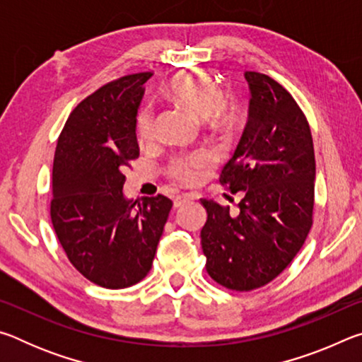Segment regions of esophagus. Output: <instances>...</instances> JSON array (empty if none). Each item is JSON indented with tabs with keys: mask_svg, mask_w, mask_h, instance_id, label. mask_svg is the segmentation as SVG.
Wrapping results in <instances>:
<instances>
[{
	"mask_svg": "<svg viewBox=\"0 0 362 362\" xmlns=\"http://www.w3.org/2000/svg\"><path fill=\"white\" fill-rule=\"evenodd\" d=\"M196 198V194H182V196H177V198L174 199V207L177 209V207H182L185 203H188V201H192Z\"/></svg>",
	"mask_w": 362,
	"mask_h": 362,
	"instance_id": "1",
	"label": "esophagus"
}]
</instances>
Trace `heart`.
Here are the masks:
<instances>
[{"label": "heart", "instance_id": "1", "mask_svg": "<svg viewBox=\"0 0 362 362\" xmlns=\"http://www.w3.org/2000/svg\"><path fill=\"white\" fill-rule=\"evenodd\" d=\"M169 97L177 105L199 118H207L214 126H225L231 119V107L222 97L218 84L201 71H183L169 84ZM137 134L142 142L155 139V113L150 107L140 110L137 116ZM214 159L206 151H194L177 156L168 166V175L182 185H194Z\"/></svg>", "mask_w": 362, "mask_h": 362}]
</instances>
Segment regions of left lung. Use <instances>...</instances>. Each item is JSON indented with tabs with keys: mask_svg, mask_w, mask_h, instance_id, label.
Returning a JSON list of instances; mask_svg holds the SVG:
<instances>
[{
	"mask_svg": "<svg viewBox=\"0 0 362 362\" xmlns=\"http://www.w3.org/2000/svg\"><path fill=\"white\" fill-rule=\"evenodd\" d=\"M249 118L220 183L241 193L238 214L201 199L206 269L220 286L254 291L284 272L313 225L315 148L310 124L293 97L263 73H244Z\"/></svg>",
	"mask_w": 362,
	"mask_h": 362,
	"instance_id": "obj_1",
	"label": "left lung"
}]
</instances>
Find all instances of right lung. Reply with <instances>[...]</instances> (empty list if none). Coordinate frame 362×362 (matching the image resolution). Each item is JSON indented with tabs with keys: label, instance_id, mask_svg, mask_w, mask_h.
<instances>
[{
	"label": "right lung",
	"instance_id": "obj_1",
	"mask_svg": "<svg viewBox=\"0 0 362 362\" xmlns=\"http://www.w3.org/2000/svg\"><path fill=\"white\" fill-rule=\"evenodd\" d=\"M151 71L110 81L79 102L60 132L52 166L51 220L66 257L86 279L124 289L151 269L173 201L122 193L139 158L137 110Z\"/></svg>",
	"mask_w": 362,
	"mask_h": 362
}]
</instances>
